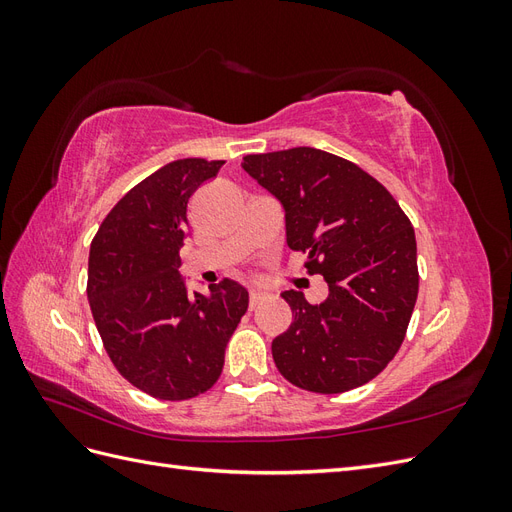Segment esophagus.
Masks as SVG:
<instances>
[{"label": "esophagus", "mask_w": 512, "mask_h": 512, "mask_svg": "<svg viewBox=\"0 0 512 512\" xmlns=\"http://www.w3.org/2000/svg\"><path fill=\"white\" fill-rule=\"evenodd\" d=\"M267 299V294L265 292H260V290H252L250 292V309H254V307H258L262 301Z\"/></svg>", "instance_id": "obj_1"}]
</instances>
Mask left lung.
Returning <instances> with one entry per match:
<instances>
[{
	"instance_id": "1",
	"label": "left lung",
	"mask_w": 512,
	"mask_h": 512,
	"mask_svg": "<svg viewBox=\"0 0 512 512\" xmlns=\"http://www.w3.org/2000/svg\"><path fill=\"white\" fill-rule=\"evenodd\" d=\"M243 170L280 200L286 241L307 254L329 297L307 303L286 290L292 324L271 344L280 374L299 389L333 395L367 384L404 342L418 294L408 215L380 181L314 147L256 153Z\"/></svg>"
}]
</instances>
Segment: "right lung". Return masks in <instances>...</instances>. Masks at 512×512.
Instances as JSON below:
<instances>
[{"label": "right lung", "instance_id": "obj_1", "mask_svg": "<svg viewBox=\"0 0 512 512\" xmlns=\"http://www.w3.org/2000/svg\"><path fill=\"white\" fill-rule=\"evenodd\" d=\"M222 164L162 166L119 200L91 241L87 299L104 350L123 378L156 399H192L218 382L250 303L232 280L211 284L209 297L188 294L179 273L190 196Z\"/></svg>", "mask_w": 512, "mask_h": 512}]
</instances>
